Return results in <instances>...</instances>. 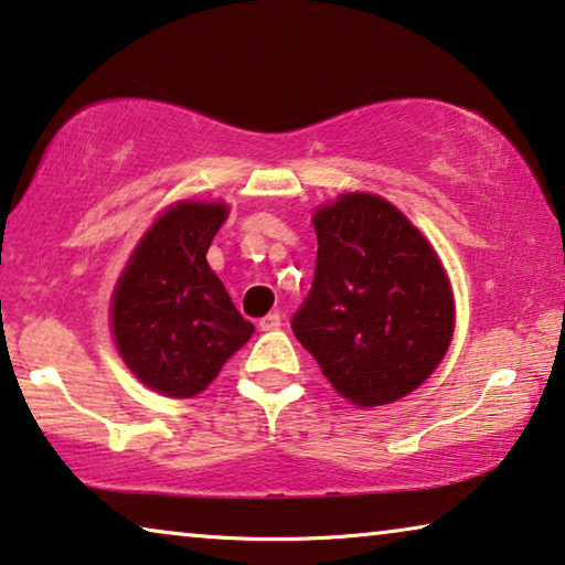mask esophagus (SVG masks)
Here are the masks:
<instances>
[{"instance_id":"obj_1","label":"esophagus","mask_w":565,"mask_h":565,"mask_svg":"<svg viewBox=\"0 0 565 565\" xmlns=\"http://www.w3.org/2000/svg\"><path fill=\"white\" fill-rule=\"evenodd\" d=\"M280 323H282L280 313H267L265 318H259V329H263V331H275V329H280Z\"/></svg>"}]
</instances>
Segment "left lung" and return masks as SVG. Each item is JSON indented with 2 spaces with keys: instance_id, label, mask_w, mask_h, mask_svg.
Returning <instances> with one entry per match:
<instances>
[{
  "instance_id": "left-lung-1",
  "label": "left lung",
  "mask_w": 565,
  "mask_h": 565,
  "mask_svg": "<svg viewBox=\"0 0 565 565\" xmlns=\"http://www.w3.org/2000/svg\"><path fill=\"white\" fill-rule=\"evenodd\" d=\"M313 226V288L292 333L349 403L374 407L411 395L454 337V292L436 249L372 193L339 195L316 211Z\"/></svg>"
}]
</instances>
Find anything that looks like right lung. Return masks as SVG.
Here are the masks:
<instances>
[{"mask_svg": "<svg viewBox=\"0 0 565 565\" xmlns=\"http://www.w3.org/2000/svg\"><path fill=\"white\" fill-rule=\"evenodd\" d=\"M224 203L181 201L137 244L111 298V329L135 377L168 397L209 387L255 333L206 263Z\"/></svg>", "mask_w": 565, "mask_h": 565, "instance_id": "right-lung-1", "label": "right lung"}]
</instances>
